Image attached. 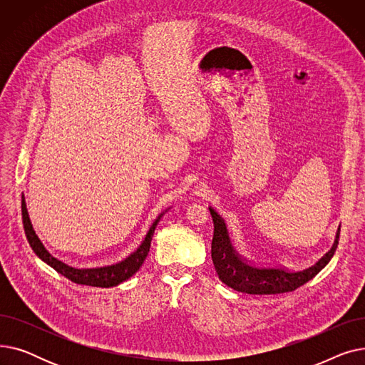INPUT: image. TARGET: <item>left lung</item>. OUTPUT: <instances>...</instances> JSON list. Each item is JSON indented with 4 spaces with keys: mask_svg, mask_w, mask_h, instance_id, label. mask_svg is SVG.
I'll return each mask as SVG.
<instances>
[{
    "mask_svg": "<svg viewBox=\"0 0 365 365\" xmlns=\"http://www.w3.org/2000/svg\"><path fill=\"white\" fill-rule=\"evenodd\" d=\"M210 215L213 217L215 234L212 241V259L216 267L219 279L231 289L247 294H279L299 289L300 285L312 279L322 267L327 264L339 244L340 226L337 229L333 247L315 264L300 271H287L282 267L256 266L245 262L238 256L226 232L223 219L210 207Z\"/></svg>",
    "mask_w": 365,
    "mask_h": 365,
    "instance_id": "1",
    "label": "left lung"
}]
</instances>
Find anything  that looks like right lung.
<instances>
[{
	"label": "right lung",
	"instance_id": "obj_1",
	"mask_svg": "<svg viewBox=\"0 0 365 365\" xmlns=\"http://www.w3.org/2000/svg\"><path fill=\"white\" fill-rule=\"evenodd\" d=\"M164 213H161L157 220L153 222V225L150 226L149 232L146 234L143 242L140 244V247L138 248L136 252H133L128 257H125L121 262H117L113 264H108V266H102V267H87V269H76V267H72L63 262H61L59 259L53 257L47 250L46 247L43 245V242L40 241V238L36 237L29 215H28V210H26V202H25V197L22 195V220H24V229H25V235L26 240L29 242V245L32 247L34 253L40 257L43 262H46L48 266H51L54 271L59 272L61 275L66 277L68 279H71L75 284H83V285H91V287H113V285H118L123 281L128 279L130 277H133L136 274L142 263L145 262L148 253H149V248H150V241H152V235L153 231H155V227L160 222V219L163 217Z\"/></svg>",
	"mask_w": 365,
	"mask_h": 365
}]
</instances>
